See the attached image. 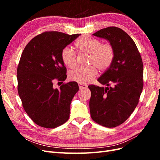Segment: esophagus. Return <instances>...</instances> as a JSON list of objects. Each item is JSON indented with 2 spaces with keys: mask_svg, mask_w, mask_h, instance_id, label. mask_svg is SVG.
<instances>
[{
  "mask_svg": "<svg viewBox=\"0 0 160 160\" xmlns=\"http://www.w3.org/2000/svg\"><path fill=\"white\" fill-rule=\"evenodd\" d=\"M79 88L80 89H86L87 88H88V86H87L86 85H84V84L79 83Z\"/></svg>",
  "mask_w": 160,
  "mask_h": 160,
  "instance_id": "esophagus-1",
  "label": "esophagus"
}]
</instances>
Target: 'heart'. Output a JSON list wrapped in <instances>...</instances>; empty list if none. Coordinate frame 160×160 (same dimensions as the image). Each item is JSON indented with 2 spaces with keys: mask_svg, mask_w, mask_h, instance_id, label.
Returning a JSON list of instances; mask_svg holds the SVG:
<instances>
[{
  "mask_svg": "<svg viewBox=\"0 0 160 160\" xmlns=\"http://www.w3.org/2000/svg\"><path fill=\"white\" fill-rule=\"evenodd\" d=\"M78 51L89 55L88 67H77L71 71L69 79L81 84L89 83L98 73V68L100 71L107 70L111 66L115 56V50L109 42L101 43L99 39L91 37L81 38L75 43ZM61 59L63 63L69 68H73L77 65V55L71 48L66 47L61 51Z\"/></svg>",
  "mask_w": 160,
  "mask_h": 160,
  "instance_id": "heart-1",
  "label": "heart"
}]
</instances>
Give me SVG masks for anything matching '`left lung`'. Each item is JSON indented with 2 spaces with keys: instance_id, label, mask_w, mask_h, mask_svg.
Wrapping results in <instances>:
<instances>
[{
  "instance_id": "1",
  "label": "left lung",
  "mask_w": 160,
  "mask_h": 160,
  "mask_svg": "<svg viewBox=\"0 0 160 160\" xmlns=\"http://www.w3.org/2000/svg\"><path fill=\"white\" fill-rule=\"evenodd\" d=\"M93 35L108 39L115 56L111 66L98 81L107 88L88 86L91 117L106 128H114L126 121L136 108L143 86V66L135 42L116 27L102 28Z\"/></svg>"
}]
</instances>
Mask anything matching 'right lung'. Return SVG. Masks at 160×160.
<instances>
[{"label":"right lung","instance_id":"1","mask_svg":"<svg viewBox=\"0 0 160 160\" xmlns=\"http://www.w3.org/2000/svg\"><path fill=\"white\" fill-rule=\"evenodd\" d=\"M79 35L46 31L32 38L22 52L17 71L18 95L25 112L41 127L55 128L69 119L78 84L71 81L59 89L52 86L54 81L62 83L67 78L62 49Z\"/></svg>","mask_w":160,"mask_h":160}]
</instances>
